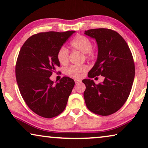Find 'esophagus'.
Masks as SVG:
<instances>
[{
	"label": "esophagus",
	"mask_w": 148,
	"mask_h": 148,
	"mask_svg": "<svg viewBox=\"0 0 148 148\" xmlns=\"http://www.w3.org/2000/svg\"><path fill=\"white\" fill-rule=\"evenodd\" d=\"M75 82L76 84H77L79 83L82 82V80L79 79H75Z\"/></svg>",
	"instance_id": "esophagus-1"
}]
</instances>
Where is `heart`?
I'll return each instance as SVG.
<instances>
[{
	"label": "heart",
	"mask_w": 148,
	"mask_h": 148,
	"mask_svg": "<svg viewBox=\"0 0 148 148\" xmlns=\"http://www.w3.org/2000/svg\"><path fill=\"white\" fill-rule=\"evenodd\" d=\"M71 47L73 50H78L84 53L87 59L92 60L95 57V52L92 49V42L86 36L83 35H77L71 42ZM56 58L60 64L66 65L68 64L69 50L65 47L62 46L58 49L56 53ZM88 70V66L86 64L83 65H72L66 69V74L72 77L79 79L83 77Z\"/></svg>",
	"instance_id": "1"
}]
</instances>
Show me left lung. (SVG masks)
I'll return each mask as SVG.
<instances>
[{
  "mask_svg": "<svg viewBox=\"0 0 148 148\" xmlns=\"http://www.w3.org/2000/svg\"><path fill=\"white\" fill-rule=\"evenodd\" d=\"M85 34L95 38L98 47V58L88 77H104L99 84L90 79L82 81L86 87L85 102L91 112L108 116L118 111L129 98L135 77L134 60L127 42L114 30L92 29Z\"/></svg>",
  "mask_w": 148,
  "mask_h": 148,
  "instance_id": "obj_1",
  "label": "left lung"
}]
</instances>
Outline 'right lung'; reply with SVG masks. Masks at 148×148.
<instances>
[{
	"label": "right lung",
	"mask_w": 148,
	"mask_h": 148,
	"mask_svg": "<svg viewBox=\"0 0 148 148\" xmlns=\"http://www.w3.org/2000/svg\"><path fill=\"white\" fill-rule=\"evenodd\" d=\"M75 31L42 32L32 36L20 50L15 66L19 92L27 106L36 114L50 119L65 108L75 82L63 77L54 85L50 79L60 62L58 49Z\"/></svg>",
	"instance_id": "obj_1"
}]
</instances>
